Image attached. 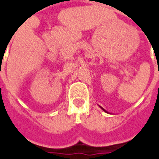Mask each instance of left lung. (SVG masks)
<instances>
[{"instance_id":"8db88e82","label":"left lung","mask_w":159,"mask_h":159,"mask_svg":"<svg viewBox=\"0 0 159 159\" xmlns=\"http://www.w3.org/2000/svg\"><path fill=\"white\" fill-rule=\"evenodd\" d=\"M100 108H101V109H102V110H103L104 111H105V112H107V113H108V111H107L105 110V109H104V108H102V107H100Z\"/></svg>"}]
</instances>
